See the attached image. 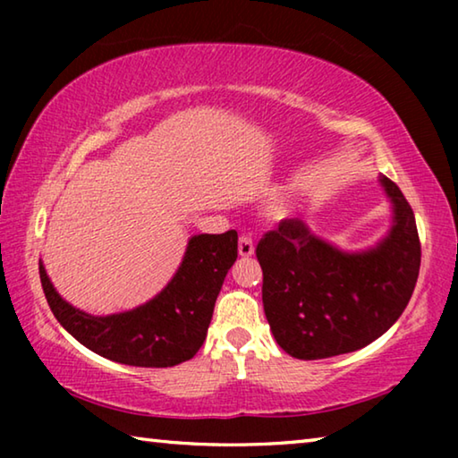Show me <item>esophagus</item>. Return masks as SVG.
Returning <instances> with one entry per match:
<instances>
[{"label":"esophagus","instance_id":"34e87169","mask_svg":"<svg viewBox=\"0 0 458 458\" xmlns=\"http://www.w3.org/2000/svg\"><path fill=\"white\" fill-rule=\"evenodd\" d=\"M238 254H240V257H244V259L252 257V254H254L252 238L248 236V234H242V236H240V240H238Z\"/></svg>","mask_w":458,"mask_h":458}]
</instances>
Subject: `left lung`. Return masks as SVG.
Returning <instances> with one entry per match:
<instances>
[{
	"label": "left lung",
	"mask_w": 458,
	"mask_h": 458,
	"mask_svg": "<svg viewBox=\"0 0 458 458\" xmlns=\"http://www.w3.org/2000/svg\"><path fill=\"white\" fill-rule=\"evenodd\" d=\"M394 224L374 248L344 252L311 234L299 218L283 220L257 246L262 305L276 344L297 360L358 352L398 321L420 270L412 208L387 177Z\"/></svg>",
	"instance_id": "left-lung-1"
}]
</instances>
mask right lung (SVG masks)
I'll use <instances>...</instances> for the list:
<instances>
[{
    "instance_id": "1",
    "label": "right lung",
    "mask_w": 458,
    "mask_h": 458,
    "mask_svg": "<svg viewBox=\"0 0 458 458\" xmlns=\"http://www.w3.org/2000/svg\"><path fill=\"white\" fill-rule=\"evenodd\" d=\"M238 257V234L191 236L172 281L133 311L95 317L68 305L40 262V281L54 317L90 352L137 368H172L204 345L216 299Z\"/></svg>"
}]
</instances>
